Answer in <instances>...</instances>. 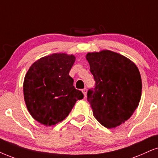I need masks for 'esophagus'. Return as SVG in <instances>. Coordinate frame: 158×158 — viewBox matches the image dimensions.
Returning a JSON list of instances; mask_svg holds the SVG:
<instances>
[{
  "instance_id": "1",
  "label": "esophagus",
  "mask_w": 158,
  "mask_h": 158,
  "mask_svg": "<svg viewBox=\"0 0 158 158\" xmlns=\"http://www.w3.org/2000/svg\"><path fill=\"white\" fill-rule=\"evenodd\" d=\"M87 88H85V89H82V93H83V94H84V96H85V97L87 96Z\"/></svg>"
}]
</instances>
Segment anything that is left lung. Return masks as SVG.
Returning <instances> with one entry per match:
<instances>
[{
  "instance_id": "8db88e82",
  "label": "left lung",
  "mask_w": 158,
  "mask_h": 158,
  "mask_svg": "<svg viewBox=\"0 0 158 158\" xmlns=\"http://www.w3.org/2000/svg\"><path fill=\"white\" fill-rule=\"evenodd\" d=\"M95 81L87 92L95 118L107 128L127 121L141 100L142 83L139 69L125 56L110 50L86 55Z\"/></svg>"
}]
</instances>
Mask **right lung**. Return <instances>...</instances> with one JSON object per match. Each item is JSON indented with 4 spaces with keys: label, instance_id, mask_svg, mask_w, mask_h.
<instances>
[{
    "label": "right lung",
    "instance_id": "right-lung-1",
    "mask_svg": "<svg viewBox=\"0 0 158 158\" xmlns=\"http://www.w3.org/2000/svg\"><path fill=\"white\" fill-rule=\"evenodd\" d=\"M76 60L73 55L55 53L33 63L23 82L24 99L29 113L46 126L65 119L78 100L83 98L75 89L69 71Z\"/></svg>",
    "mask_w": 158,
    "mask_h": 158
}]
</instances>
